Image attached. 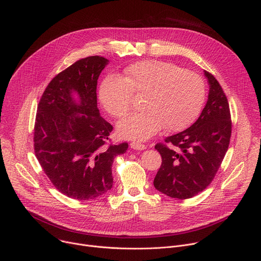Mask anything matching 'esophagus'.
<instances>
[{
    "label": "esophagus",
    "mask_w": 261,
    "mask_h": 261,
    "mask_svg": "<svg viewBox=\"0 0 261 261\" xmlns=\"http://www.w3.org/2000/svg\"><path fill=\"white\" fill-rule=\"evenodd\" d=\"M130 146H131V148H133V150H140V151L145 150L146 148V145L143 143H140V142H131Z\"/></svg>",
    "instance_id": "obj_1"
}]
</instances>
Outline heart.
<instances>
[{
    "label": "heart",
    "mask_w": 261,
    "mask_h": 261,
    "mask_svg": "<svg viewBox=\"0 0 261 261\" xmlns=\"http://www.w3.org/2000/svg\"><path fill=\"white\" fill-rule=\"evenodd\" d=\"M125 77L107 76L99 89V100L115 118L130 109L132 93L143 95L142 111L119 122L117 131L127 139L144 140L162 128L169 132L190 126L205 100V85L196 73L161 61H142L125 70Z\"/></svg>",
    "instance_id": "b5f03b06"
}]
</instances>
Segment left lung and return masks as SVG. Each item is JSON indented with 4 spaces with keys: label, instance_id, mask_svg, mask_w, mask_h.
<instances>
[{
    "label": "left lung",
    "instance_id": "1",
    "mask_svg": "<svg viewBox=\"0 0 261 261\" xmlns=\"http://www.w3.org/2000/svg\"><path fill=\"white\" fill-rule=\"evenodd\" d=\"M210 87L207 101L197 121L177 134L166 137L155 148L162 164L155 188L177 199H187L203 191L215 177L228 150L231 136L230 110L227 98L218 81L203 71Z\"/></svg>",
    "mask_w": 261,
    "mask_h": 261
}]
</instances>
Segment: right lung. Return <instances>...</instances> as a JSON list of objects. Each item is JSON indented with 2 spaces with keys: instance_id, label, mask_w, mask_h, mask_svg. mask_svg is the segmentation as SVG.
<instances>
[{
  "instance_id": "right-lung-1",
  "label": "right lung",
  "mask_w": 261,
  "mask_h": 261,
  "mask_svg": "<svg viewBox=\"0 0 261 261\" xmlns=\"http://www.w3.org/2000/svg\"><path fill=\"white\" fill-rule=\"evenodd\" d=\"M109 61L82 59L53 79L37 108L35 154L55 187L79 199L97 198L113 187L111 165L128 143L104 146L113 126L97 107V81Z\"/></svg>"
}]
</instances>
